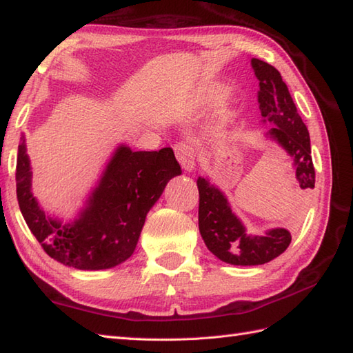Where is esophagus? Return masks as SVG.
Here are the masks:
<instances>
[{
  "instance_id": "1",
  "label": "esophagus",
  "mask_w": 353,
  "mask_h": 353,
  "mask_svg": "<svg viewBox=\"0 0 353 353\" xmlns=\"http://www.w3.org/2000/svg\"><path fill=\"white\" fill-rule=\"evenodd\" d=\"M174 152L179 163L182 165V168L186 171H191L196 167V152L194 147L188 141H181L174 144Z\"/></svg>"
}]
</instances>
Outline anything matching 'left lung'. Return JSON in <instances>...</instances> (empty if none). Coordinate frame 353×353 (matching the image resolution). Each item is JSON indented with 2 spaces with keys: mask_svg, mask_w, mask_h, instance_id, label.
Instances as JSON below:
<instances>
[{
  "mask_svg": "<svg viewBox=\"0 0 353 353\" xmlns=\"http://www.w3.org/2000/svg\"><path fill=\"white\" fill-rule=\"evenodd\" d=\"M252 68L259 80L258 103L262 123L272 125L265 137L276 141L292 157L296 179L302 190L314 188V171L310 133L299 115L290 91L274 66L252 59ZM199 229L206 247L216 258L232 265H261L282 254L291 243L283 228L270 229L265 235H249L241 220L232 212L226 196L199 177Z\"/></svg>",
  "mask_w": 353,
  "mask_h": 353,
  "instance_id": "8db88e82",
  "label": "left lung"
}]
</instances>
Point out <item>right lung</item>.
Here are the masks:
<instances>
[{
	"instance_id": "1",
	"label": "right lung",
	"mask_w": 353,
	"mask_h": 353,
	"mask_svg": "<svg viewBox=\"0 0 353 353\" xmlns=\"http://www.w3.org/2000/svg\"><path fill=\"white\" fill-rule=\"evenodd\" d=\"M26 138L17 161V196L22 216L48 256L77 270H106L129 259L145 216L170 179L182 174L170 147L133 152L119 145L85 206L68 223L45 214L33 197Z\"/></svg>"
}]
</instances>
